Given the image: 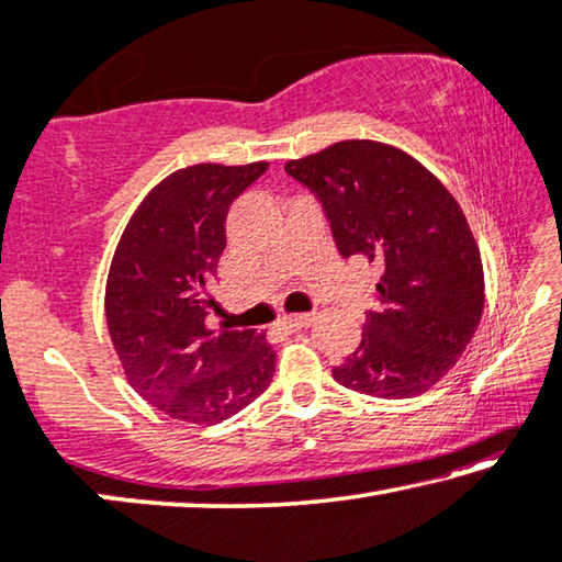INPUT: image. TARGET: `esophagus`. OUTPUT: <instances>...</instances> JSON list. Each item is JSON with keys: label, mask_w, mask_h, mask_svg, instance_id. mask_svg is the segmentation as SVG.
Segmentation results:
<instances>
[{"label": "esophagus", "mask_w": 562, "mask_h": 562, "mask_svg": "<svg viewBox=\"0 0 562 562\" xmlns=\"http://www.w3.org/2000/svg\"><path fill=\"white\" fill-rule=\"evenodd\" d=\"M313 321H315V317L307 315V313L305 315H288V317H282L280 325H282V330L297 333V330L310 328V325H313Z\"/></svg>", "instance_id": "1"}]
</instances>
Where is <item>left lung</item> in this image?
<instances>
[{"mask_svg":"<svg viewBox=\"0 0 562 562\" xmlns=\"http://www.w3.org/2000/svg\"><path fill=\"white\" fill-rule=\"evenodd\" d=\"M284 171L321 199L342 257L383 267L381 305L333 379L375 398L437 386L484 310L482 257L462 206L414 156L379 140H340Z\"/></svg>","mask_w":562,"mask_h":562,"instance_id":"8db88e82","label":"left lung"}]
</instances>
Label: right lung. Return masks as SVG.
<instances>
[{"instance_id":"1","label":"right lung","mask_w":562,"mask_h":562,"mask_svg":"<svg viewBox=\"0 0 562 562\" xmlns=\"http://www.w3.org/2000/svg\"><path fill=\"white\" fill-rule=\"evenodd\" d=\"M196 164L156 183L125 224L105 282V321L123 373L150 406L220 424L265 393L274 353L265 335L209 325L232 201L267 171Z\"/></svg>"}]
</instances>
